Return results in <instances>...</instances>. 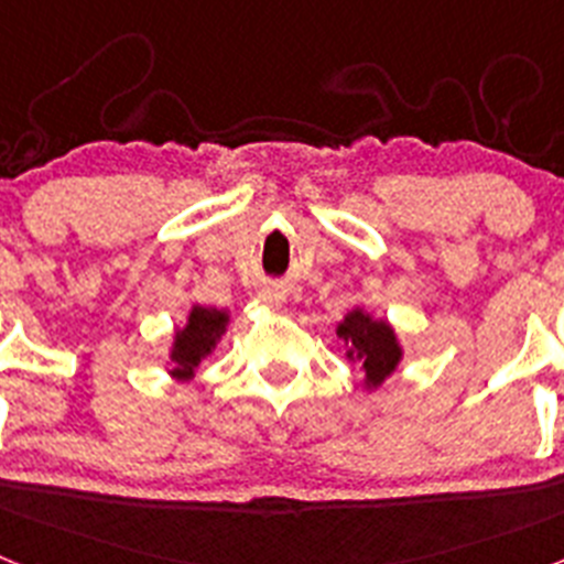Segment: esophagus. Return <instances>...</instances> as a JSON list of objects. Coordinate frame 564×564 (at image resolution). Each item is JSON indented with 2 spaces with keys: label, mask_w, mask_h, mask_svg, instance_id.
<instances>
[{
  "label": "esophagus",
  "mask_w": 564,
  "mask_h": 564,
  "mask_svg": "<svg viewBox=\"0 0 564 564\" xmlns=\"http://www.w3.org/2000/svg\"><path fill=\"white\" fill-rule=\"evenodd\" d=\"M259 302H262V305H268V307H279L282 302H285V291H282L279 285L262 288V291H259Z\"/></svg>",
  "instance_id": "esophagus-1"
}]
</instances>
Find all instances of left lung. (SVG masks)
I'll use <instances>...</instances> for the list:
<instances>
[{"label":"left lung","instance_id":"8db88e82","mask_svg":"<svg viewBox=\"0 0 564 564\" xmlns=\"http://www.w3.org/2000/svg\"><path fill=\"white\" fill-rule=\"evenodd\" d=\"M336 336L344 341V356L361 364L367 390H378L401 364L403 350L395 330L383 318H372L370 313L356 307L338 322Z\"/></svg>","mask_w":564,"mask_h":564}]
</instances>
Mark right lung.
<instances>
[{"mask_svg": "<svg viewBox=\"0 0 564 564\" xmlns=\"http://www.w3.org/2000/svg\"><path fill=\"white\" fill-rule=\"evenodd\" d=\"M228 327V313L217 311V307H200L194 305L188 311L186 325L181 330H174V344H172V370L169 376L177 378V381H192L194 370L200 367V361L206 356H212L220 336Z\"/></svg>", "mask_w": 564, "mask_h": 564, "instance_id": "right-lung-1", "label": "right lung"}]
</instances>
